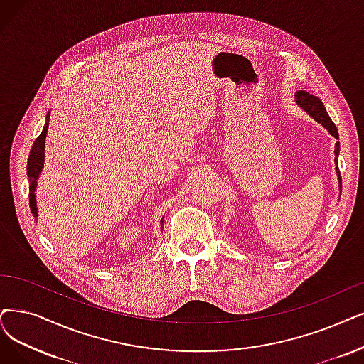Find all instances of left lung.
<instances>
[{
	"label": "left lung",
	"mask_w": 364,
	"mask_h": 364,
	"mask_svg": "<svg viewBox=\"0 0 364 364\" xmlns=\"http://www.w3.org/2000/svg\"><path fill=\"white\" fill-rule=\"evenodd\" d=\"M296 103L299 107H301L304 112H306L312 119H315L318 124H321L327 132L336 139V144H334V164H336V174H338V181H339V190L342 191V178H341V171L338 167V158H339V133H338V128L336 125L333 124V121L330 119V116L323 105V101L319 100L315 95H311L304 91H299L296 92Z\"/></svg>",
	"instance_id": "left-lung-1"
}]
</instances>
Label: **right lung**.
Returning a JSON list of instances; mask_svg holds the SVG:
<instances>
[{"instance_id": "1", "label": "right lung", "mask_w": 364, "mask_h": 364, "mask_svg": "<svg viewBox=\"0 0 364 364\" xmlns=\"http://www.w3.org/2000/svg\"><path fill=\"white\" fill-rule=\"evenodd\" d=\"M49 118H50V112L46 114V124L43 127V132L40 136L36 139L30 158H28V166H26V173H28V182H30V208L31 212L37 221V200H36V188H37V181L41 174L43 167H45V144H46V134L49 129ZM163 221L164 218H161V228H163Z\"/></svg>"}]
</instances>
